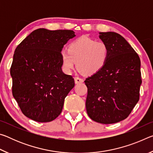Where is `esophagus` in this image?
Returning <instances> with one entry per match:
<instances>
[{"instance_id": "1", "label": "esophagus", "mask_w": 153, "mask_h": 153, "mask_svg": "<svg viewBox=\"0 0 153 153\" xmlns=\"http://www.w3.org/2000/svg\"><path fill=\"white\" fill-rule=\"evenodd\" d=\"M74 80H75V83H76V84H80V83H82L83 82H84V80H83V79L80 78V77H74Z\"/></svg>"}]
</instances>
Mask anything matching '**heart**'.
Masks as SVG:
<instances>
[{
	"mask_svg": "<svg viewBox=\"0 0 153 153\" xmlns=\"http://www.w3.org/2000/svg\"><path fill=\"white\" fill-rule=\"evenodd\" d=\"M108 55V46L102 41H95L86 36L80 37L60 53L61 65L66 73L73 70L77 62L80 71L92 75L105 66Z\"/></svg>",
	"mask_w": 153,
	"mask_h": 153,
	"instance_id": "heart-1",
	"label": "heart"
}]
</instances>
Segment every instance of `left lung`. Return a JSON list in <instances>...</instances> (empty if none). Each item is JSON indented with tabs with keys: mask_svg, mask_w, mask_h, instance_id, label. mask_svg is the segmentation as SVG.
<instances>
[{
	"mask_svg": "<svg viewBox=\"0 0 153 153\" xmlns=\"http://www.w3.org/2000/svg\"><path fill=\"white\" fill-rule=\"evenodd\" d=\"M108 48L107 61L100 70L86 79L87 113L103 124L117 123L128 117L139 100L142 84L140 59L120 34L100 32Z\"/></svg>",
	"mask_w": 153,
	"mask_h": 153,
	"instance_id": "left-lung-1",
	"label": "left lung"
}]
</instances>
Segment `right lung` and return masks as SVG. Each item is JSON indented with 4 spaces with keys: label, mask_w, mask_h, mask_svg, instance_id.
Returning <instances> with one entry per match:
<instances>
[{
    "label": "right lung",
    "mask_w": 153,
    "mask_h": 153,
    "mask_svg": "<svg viewBox=\"0 0 153 153\" xmlns=\"http://www.w3.org/2000/svg\"><path fill=\"white\" fill-rule=\"evenodd\" d=\"M73 30L37 29L17 46L11 67L13 96L24 115L38 122L58 117L75 86L62 71L60 53Z\"/></svg>",
    "instance_id": "add662e5"
}]
</instances>
